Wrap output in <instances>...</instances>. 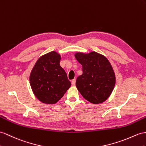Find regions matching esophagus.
Instances as JSON below:
<instances>
[{
  "label": "esophagus",
  "instance_id": "esophagus-1",
  "mask_svg": "<svg viewBox=\"0 0 146 146\" xmlns=\"http://www.w3.org/2000/svg\"><path fill=\"white\" fill-rule=\"evenodd\" d=\"M75 83H76V80L75 79L72 80V84L73 86H74V85H75Z\"/></svg>",
  "mask_w": 146,
  "mask_h": 146
}]
</instances>
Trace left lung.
<instances>
[{"label": "left lung", "mask_w": 146, "mask_h": 146, "mask_svg": "<svg viewBox=\"0 0 146 146\" xmlns=\"http://www.w3.org/2000/svg\"><path fill=\"white\" fill-rule=\"evenodd\" d=\"M75 57L83 66V74L76 86L83 98L92 104L104 102L110 96L115 84L113 70L106 57L96 52L76 53Z\"/></svg>", "instance_id": "8db88e82"}]
</instances>
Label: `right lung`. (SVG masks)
I'll return each mask as SVG.
<instances>
[{
    "mask_svg": "<svg viewBox=\"0 0 146 146\" xmlns=\"http://www.w3.org/2000/svg\"><path fill=\"white\" fill-rule=\"evenodd\" d=\"M60 58L57 52H50L40 57L31 71L32 90L43 103L57 102L71 86L66 72L60 65Z\"/></svg>",
    "mask_w": 146,
    "mask_h": 146,
    "instance_id": "add662e5",
    "label": "right lung"
}]
</instances>
